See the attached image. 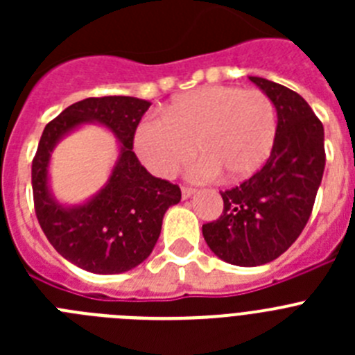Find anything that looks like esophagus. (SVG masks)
<instances>
[{"label": "esophagus", "instance_id": "obj_1", "mask_svg": "<svg viewBox=\"0 0 355 355\" xmlns=\"http://www.w3.org/2000/svg\"><path fill=\"white\" fill-rule=\"evenodd\" d=\"M193 193H196V188L187 187V184H183V187H181V196H183V199H188V197H192Z\"/></svg>", "mask_w": 355, "mask_h": 355}]
</instances>
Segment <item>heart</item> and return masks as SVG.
<instances>
[{"instance_id": "1", "label": "heart", "mask_w": 355, "mask_h": 355, "mask_svg": "<svg viewBox=\"0 0 355 355\" xmlns=\"http://www.w3.org/2000/svg\"><path fill=\"white\" fill-rule=\"evenodd\" d=\"M277 135L272 99L256 89L208 85L175 97L163 117L144 119L135 131V149L150 172L171 175L192 158L199 178L245 180L268 159Z\"/></svg>"}]
</instances>
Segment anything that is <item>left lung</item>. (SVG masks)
<instances>
[{
  "instance_id": "left-lung-1",
  "label": "left lung",
  "mask_w": 355,
  "mask_h": 355,
  "mask_svg": "<svg viewBox=\"0 0 355 355\" xmlns=\"http://www.w3.org/2000/svg\"><path fill=\"white\" fill-rule=\"evenodd\" d=\"M250 81L277 110L274 149L256 174L220 192L222 215L202 225L209 249L238 266L265 265L290 249L311 216L325 168L324 124L304 97L265 78Z\"/></svg>"
}]
</instances>
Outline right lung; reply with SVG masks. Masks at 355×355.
Returning <instances> with one entry per match:
<instances>
[{"instance_id":"obj_1","label":"right lung","mask_w":355,"mask_h":355,"mask_svg":"<svg viewBox=\"0 0 355 355\" xmlns=\"http://www.w3.org/2000/svg\"><path fill=\"white\" fill-rule=\"evenodd\" d=\"M150 106L128 96L87 97L48 122L31 163L33 206L56 252L94 274H121L147 259L162 231L163 215L181 200L178 184L155 178L133 153L135 131ZM83 121H99L121 140V156L101 193L76 209L49 196L47 163L54 144Z\"/></svg>"}]
</instances>
